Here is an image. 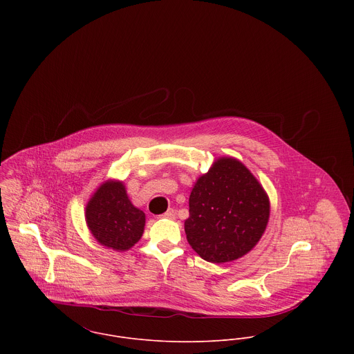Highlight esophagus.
<instances>
[{"label":"esophagus","mask_w":354,"mask_h":354,"mask_svg":"<svg viewBox=\"0 0 354 354\" xmlns=\"http://www.w3.org/2000/svg\"><path fill=\"white\" fill-rule=\"evenodd\" d=\"M160 216H162V218H167V219H174V218H176V211H174L173 208H170V209H167L165 214H162Z\"/></svg>","instance_id":"esophagus-1"}]
</instances>
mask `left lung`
Masks as SVG:
<instances>
[{
    "mask_svg": "<svg viewBox=\"0 0 354 354\" xmlns=\"http://www.w3.org/2000/svg\"><path fill=\"white\" fill-rule=\"evenodd\" d=\"M268 218L270 201L256 177L240 160L223 156L198 178L184 226L202 259L227 263L252 250Z\"/></svg>",
    "mask_w": 354,
    "mask_h": 354,
    "instance_id": "obj_1",
    "label": "left lung"
}]
</instances>
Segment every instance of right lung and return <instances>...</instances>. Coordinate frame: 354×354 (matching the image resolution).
I'll list each match as a JSON object with an SVG mask.
<instances>
[{
  "label": "right lung",
  "mask_w": 354,
  "mask_h": 354,
  "mask_svg": "<svg viewBox=\"0 0 354 354\" xmlns=\"http://www.w3.org/2000/svg\"><path fill=\"white\" fill-rule=\"evenodd\" d=\"M86 222L101 245L124 252L142 239L146 214L131 203L121 181L110 180L87 203Z\"/></svg>",
  "instance_id": "add662e5"
}]
</instances>
